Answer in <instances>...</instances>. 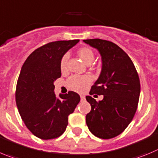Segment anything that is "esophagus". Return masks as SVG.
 <instances>
[{
  "instance_id": "obj_1",
  "label": "esophagus",
  "mask_w": 158,
  "mask_h": 158,
  "mask_svg": "<svg viewBox=\"0 0 158 158\" xmlns=\"http://www.w3.org/2000/svg\"><path fill=\"white\" fill-rule=\"evenodd\" d=\"M85 99V96L84 95H81V100H84V99Z\"/></svg>"
}]
</instances>
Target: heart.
Masks as SVG:
<instances>
[{"label":"heart","instance_id":"obj_1","mask_svg":"<svg viewBox=\"0 0 158 158\" xmlns=\"http://www.w3.org/2000/svg\"><path fill=\"white\" fill-rule=\"evenodd\" d=\"M78 56H80L82 61L87 65H90L95 59L93 52L89 48H82L78 51ZM69 54L66 53L63 56L60 60V69L62 71H65L67 67V61ZM92 79L89 75H73L66 81L67 86L69 89L78 92H82L90 85Z\"/></svg>","mask_w":158,"mask_h":158}]
</instances>
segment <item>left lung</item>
I'll return each mask as SVG.
<instances>
[{"label":"left lung","mask_w":158,"mask_h":158,"mask_svg":"<svg viewBox=\"0 0 158 158\" xmlns=\"http://www.w3.org/2000/svg\"><path fill=\"white\" fill-rule=\"evenodd\" d=\"M83 41L99 51L102 59L100 75L89 94L103 95L98 102L86 96L92 107L86 124L96 137L114 138L124 131L136 112L140 94L138 73L129 56L114 43L102 39Z\"/></svg>","instance_id":"left-lung-1"}]
</instances>
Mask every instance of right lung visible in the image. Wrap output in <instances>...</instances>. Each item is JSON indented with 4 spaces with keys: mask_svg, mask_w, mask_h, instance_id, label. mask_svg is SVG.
Segmentation results:
<instances>
[{
    "mask_svg": "<svg viewBox=\"0 0 158 158\" xmlns=\"http://www.w3.org/2000/svg\"><path fill=\"white\" fill-rule=\"evenodd\" d=\"M79 40H58L36 49L22 66L15 92L19 113L35 136L51 139L60 136L68 124V116L80 102L72 91L56 98L54 82L61 77L60 60Z\"/></svg>",
    "mask_w": 158,
    "mask_h": 158,
    "instance_id": "1",
    "label": "right lung"
}]
</instances>
